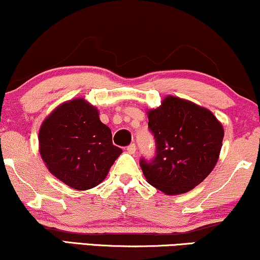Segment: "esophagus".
Masks as SVG:
<instances>
[{
  "label": "esophagus",
  "instance_id": "esophagus-1",
  "mask_svg": "<svg viewBox=\"0 0 260 260\" xmlns=\"http://www.w3.org/2000/svg\"><path fill=\"white\" fill-rule=\"evenodd\" d=\"M126 150H127L128 154H134V152H136V144H134V143L129 144V145L127 146Z\"/></svg>",
  "mask_w": 260,
  "mask_h": 260
}]
</instances>
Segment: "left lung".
I'll list each match as a JSON object with an SVG mask.
<instances>
[{
  "mask_svg": "<svg viewBox=\"0 0 260 260\" xmlns=\"http://www.w3.org/2000/svg\"><path fill=\"white\" fill-rule=\"evenodd\" d=\"M148 117L156 156L139 162L146 180L167 195L190 191L217 164L223 126L207 109L172 95L150 110Z\"/></svg>",
  "mask_w": 260,
  "mask_h": 260,
  "instance_id": "8db88e82",
  "label": "left lung"
}]
</instances>
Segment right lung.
Wrapping results in <instances>:
<instances>
[{"mask_svg":"<svg viewBox=\"0 0 260 260\" xmlns=\"http://www.w3.org/2000/svg\"><path fill=\"white\" fill-rule=\"evenodd\" d=\"M39 144L48 171L76 190L102 183L122 152L95 106L81 98L62 103L43 121Z\"/></svg>","mask_w":260,"mask_h":260,"instance_id":"obj_1","label":"right lung"}]
</instances>
